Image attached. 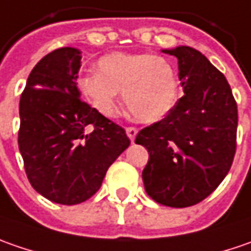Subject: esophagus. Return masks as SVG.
<instances>
[{"mask_svg": "<svg viewBox=\"0 0 251 251\" xmlns=\"http://www.w3.org/2000/svg\"><path fill=\"white\" fill-rule=\"evenodd\" d=\"M126 135H127V137L133 142L135 140V137H136L137 135V129L136 127H133V126H129V127H126Z\"/></svg>", "mask_w": 251, "mask_h": 251, "instance_id": "esophagus-1", "label": "esophagus"}]
</instances>
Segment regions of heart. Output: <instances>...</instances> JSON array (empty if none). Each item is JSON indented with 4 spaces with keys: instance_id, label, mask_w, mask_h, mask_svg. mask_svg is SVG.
I'll use <instances>...</instances> for the list:
<instances>
[{
    "instance_id": "b5f03b06",
    "label": "heart",
    "mask_w": 251,
    "mask_h": 251,
    "mask_svg": "<svg viewBox=\"0 0 251 251\" xmlns=\"http://www.w3.org/2000/svg\"><path fill=\"white\" fill-rule=\"evenodd\" d=\"M80 93L106 118L114 116L118 97L140 122L163 119L178 100V80L167 59L149 53L114 51L98 60V71L77 80Z\"/></svg>"
}]
</instances>
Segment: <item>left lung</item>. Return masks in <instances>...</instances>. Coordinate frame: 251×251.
Returning a JSON list of instances; mask_svg holds the SVG:
<instances>
[{
	"label": "left lung",
	"instance_id": "8db88e82",
	"mask_svg": "<svg viewBox=\"0 0 251 251\" xmlns=\"http://www.w3.org/2000/svg\"><path fill=\"white\" fill-rule=\"evenodd\" d=\"M178 60L184 95L167 116L137 133L149 151L142 173L147 195L185 208L224 181L236 153L237 105L225 75L190 46L161 50Z\"/></svg>",
	"mask_w": 251,
	"mask_h": 251
}]
</instances>
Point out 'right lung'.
I'll list each match as a JSON object with an SVG mask.
<instances>
[{"instance_id":"obj_1","label":"right lung","mask_w":251,"mask_h":251,"mask_svg":"<svg viewBox=\"0 0 251 251\" xmlns=\"http://www.w3.org/2000/svg\"><path fill=\"white\" fill-rule=\"evenodd\" d=\"M81 51L61 48L30 71L19 101L18 146L30 185L49 201L75 205L100 190L130 145L124 127L80 100ZM87 126L93 132L87 134Z\"/></svg>"}]
</instances>
